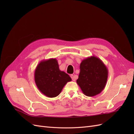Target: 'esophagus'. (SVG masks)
<instances>
[{"label": "esophagus", "instance_id": "obj_1", "mask_svg": "<svg viewBox=\"0 0 134 134\" xmlns=\"http://www.w3.org/2000/svg\"><path fill=\"white\" fill-rule=\"evenodd\" d=\"M70 77H71V78L72 79V80H73V81H75V77H74V75H72V74L70 75Z\"/></svg>", "mask_w": 134, "mask_h": 134}]
</instances>
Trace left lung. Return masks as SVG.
Masks as SVG:
<instances>
[{
    "label": "left lung",
    "instance_id": "left-lung-1",
    "mask_svg": "<svg viewBox=\"0 0 134 134\" xmlns=\"http://www.w3.org/2000/svg\"><path fill=\"white\" fill-rule=\"evenodd\" d=\"M108 75V69L102 61L98 57L92 56L81 62L76 83L84 94L93 97L104 90Z\"/></svg>",
    "mask_w": 134,
    "mask_h": 134
}]
</instances>
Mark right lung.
Instances as JSON below:
<instances>
[{"label":"right lung","mask_w":134,"mask_h":134,"mask_svg":"<svg viewBox=\"0 0 134 134\" xmlns=\"http://www.w3.org/2000/svg\"><path fill=\"white\" fill-rule=\"evenodd\" d=\"M35 81L39 91L50 98L58 96L71 79L68 74L59 69L56 59L43 60L35 71Z\"/></svg>","instance_id":"add662e5"}]
</instances>
